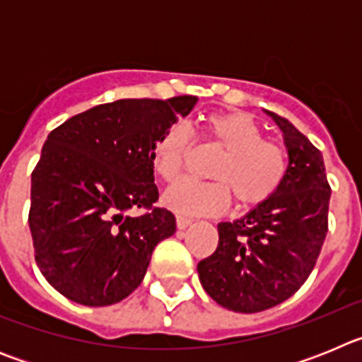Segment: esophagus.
<instances>
[{
    "label": "esophagus",
    "instance_id": "34e87169",
    "mask_svg": "<svg viewBox=\"0 0 362 362\" xmlns=\"http://www.w3.org/2000/svg\"><path fill=\"white\" fill-rule=\"evenodd\" d=\"M175 225H177L179 230H185L192 225V219H188V217H183V216H177L175 217Z\"/></svg>",
    "mask_w": 362,
    "mask_h": 362
}]
</instances>
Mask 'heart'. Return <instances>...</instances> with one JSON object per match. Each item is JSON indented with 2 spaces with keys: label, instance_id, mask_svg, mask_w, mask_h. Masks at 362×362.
Instances as JSON below:
<instances>
[{
  "label": "heart",
  "instance_id": "b5f03b06",
  "mask_svg": "<svg viewBox=\"0 0 362 362\" xmlns=\"http://www.w3.org/2000/svg\"><path fill=\"white\" fill-rule=\"evenodd\" d=\"M204 136L225 150L210 168L214 181H179L165 192V206L183 216H212L225 212L232 196L241 209H254L279 190L288 170L286 150L264 139L263 129L248 114L214 112L204 119ZM190 150V130L185 124L168 127L152 146L156 174L166 183L175 181Z\"/></svg>",
  "mask_w": 362,
  "mask_h": 362
}]
</instances>
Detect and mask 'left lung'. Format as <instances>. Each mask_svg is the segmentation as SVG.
<instances>
[{"label":"left lung","instance_id":"obj_1","mask_svg":"<svg viewBox=\"0 0 362 362\" xmlns=\"http://www.w3.org/2000/svg\"><path fill=\"white\" fill-rule=\"evenodd\" d=\"M267 114L284 134L286 177L267 203L233 223H219L216 252L197 264L206 293L241 313L292 297L312 274L328 233L332 190L321 152L286 117Z\"/></svg>","mask_w":362,"mask_h":362}]
</instances>
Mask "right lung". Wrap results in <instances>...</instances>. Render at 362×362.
<instances>
[{
    "label": "right lung",
    "mask_w": 362,
    "mask_h": 362,
    "mask_svg": "<svg viewBox=\"0 0 362 362\" xmlns=\"http://www.w3.org/2000/svg\"><path fill=\"white\" fill-rule=\"evenodd\" d=\"M196 101L117 99L49 134L32 170L28 226L37 268L57 292L108 306L141 284L156 245L175 232L174 214L153 206L152 146Z\"/></svg>",
    "instance_id": "obj_1"
}]
</instances>
